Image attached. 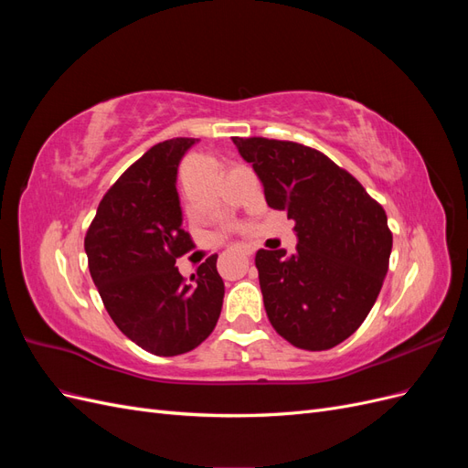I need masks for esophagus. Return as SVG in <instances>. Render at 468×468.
<instances>
[{
  "label": "esophagus",
  "instance_id": "obj_1",
  "mask_svg": "<svg viewBox=\"0 0 468 468\" xmlns=\"http://www.w3.org/2000/svg\"><path fill=\"white\" fill-rule=\"evenodd\" d=\"M239 253H242V256H244V258H250L253 251H251V248H242V250H239Z\"/></svg>",
  "mask_w": 468,
  "mask_h": 468
}]
</instances>
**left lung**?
<instances>
[{"instance_id":"1","label":"left lung","mask_w":468,"mask_h":468,"mask_svg":"<svg viewBox=\"0 0 468 468\" xmlns=\"http://www.w3.org/2000/svg\"><path fill=\"white\" fill-rule=\"evenodd\" d=\"M265 201L294 220L296 250H260L269 322L289 344L324 351L356 332L388 271L387 212L328 155L287 140L232 138Z\"/></svg>"}]
</instances>
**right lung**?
I'll return each instance as SVG.
<instances>
[{
	"instance_id": "add662e5",
	"label": "right lung",
	"mask_w": 468,
	"mask_h": 468,
	"mask_svg": "<svg viewBox=\"0 0 468 468\" xmlns=\"http://www.w3.org/2000/svg\"><path fill=\"white\" fill-rule=\"evenodd\" d=\"M197 138L152 146L117 179L86 234L90 273L109 316L160 357L195 349L218 322L224 282L217 256L183 281L176 260L193 248L183 230L177 167Z\"/></svg>"
}]
</instances>
